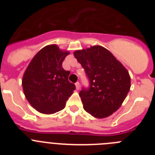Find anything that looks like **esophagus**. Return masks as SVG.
<instances>
[{
	"mask_svg": "<svg viewBox=\"0 0 155 155\" xmlns=\"http://www.w3.org/2000/svg\"><path fill=\"white\" fill-rule=\"evenodd\" d=\"M75 86H76L77 90H79V89H80L81 85H80V83H79V82H77V83H75Z\"/></svg>",
	"mask_w": 155,
	"mask_h": 155,
	"instance_id": "obj_1",
	"label": "esophagus"
}]
</instances>
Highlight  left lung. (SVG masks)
Returning <instances> with one entry per match:
<instances>
[{"label":"left lung","mask_w":155,"mask_h":155,"mask_svg":"<svg viewBox=\"0 0 155 155\" xmlns=\"http://www.w3.org/2000/svg\"><path fill=\"white\" fill-rule=\"evenodd\" d=\"M89 80L79 93L83 107L95 118L111 116L121 106L130 88V77L124 65L105 48L93 46L74 52Z\"/></svg>","instance_id":"obj_1"}]
</instances>
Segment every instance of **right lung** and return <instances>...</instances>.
<instances>
[{"label":"right lung","instance_id":"add662e5","mask_svg":"<svg viewBox=\"0 0 155 155\" xmlns=\"http://www.w3.org/2000/svg\"><path fill=\"white\" fill-rule=\"evenodd\" d=\"M68 51L55 44L43 47L35 54L22 78L25 98L38 112L53 114L65 107L67 100L75 90L68 81L69 71L62 68Z\"/></svg>","mask_w":155,"mask_h":155}]
</instances>
